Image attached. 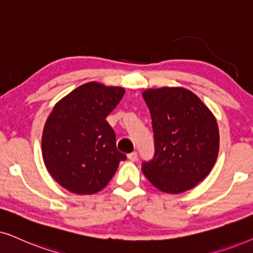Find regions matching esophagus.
I'll return each instance as SVG.
<instances>
[{
	"instance_id": "1",
	"label": "esophagus",
	"mask_w": 253,
	"mask_h": 253,
	"mask_svg": "<svg viewBox=\"0 0 253 253\" xmlns=\"http://www.w3.org/2000/svg\"><path fill=\"white\" fill-rule=\"evenodd\" d=\"M127 157H128V160L130 162H135L137 160V153L136 151H133V153L127 155Z\"/></svg>"
}]
</instances>
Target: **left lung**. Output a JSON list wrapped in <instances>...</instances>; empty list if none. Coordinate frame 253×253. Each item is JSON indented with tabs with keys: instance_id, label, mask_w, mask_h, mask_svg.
Listing matches in <instances>:
<instances>
[{
	"instance_id": "left-lung-1",
	"label": "left lung",
	"mask_w": 253,
	"mask_h": 253,
	"mask_svg": "<svg viewBox=\"0 0 253 253\" xmlns=\"http://www.w3.org/2000/svg\"><path fill=\"white\" fill-rule=\"evenodd\" d=\"M154 130L153 160L143 162L147 179L166 193H181L211 172L220 147L217 123L210 109L184 87L142 93Z\"/></svg>"
}]
</instances>
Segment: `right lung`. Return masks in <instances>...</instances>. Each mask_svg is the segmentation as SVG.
<instances>
[{
    "label": "right lung",
    "mask_w": 253,
    "mask_h": 253,
    "mask_svg": "<svg viewBox=\"0 0 253 253\" xmlns=\"http://www.w3.org/2000/svg\"><path fill=\"white\" fill-rule=\"evenodd\" d=\"M124 95V87L89 82L53 107L43 127L42 158L62 187L76 194L97 193L126 160L105 120Z\"/></svg>",
    "instance_id": "right-lung-1"
}]
</instances>
